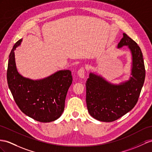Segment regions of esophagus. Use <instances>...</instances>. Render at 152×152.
Returning a JSON list of instances; mask_svg holds the SVG:
<instances>
[{"instance_id":"obj_1","label":"esophagus","mask_w":152,"mask_h":152,"mask_svg":"<svg viewBox=\"0 0 152 152\" xmlns=\"http://www.w3.org/2000/svg\"><path fill=\"white\" fill-rule=\"evenodd\" d=\"M77 75L81 78H84L85 77V69L84 67H81L78 71H77Z\"/></svg>"}]
</instances>
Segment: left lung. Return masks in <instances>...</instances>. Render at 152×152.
I'll return each instance as SVG.
<instances>
[{
	"instance_id": "8db88e82",
	"label": "left lung",
	"mask_w": 152,
	"mask_h": 152,
	"mask_svg": "<svg viewBox=\"0 0 152 152\" xmlns=\"http://www.w3.org/2000/svg\"><path fill=\"white\" fill-rule=\"evenodd\" d=\"M118 45L128 46L132 55L131 76L119 84L107 81L94 72L86 81V102L88 113L103 122H112L130 112L137 103L145 79L142 53L137 43L126 34Z\"/></svg>"
}]
</instances>
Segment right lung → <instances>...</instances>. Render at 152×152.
<instances>
[{"label": "right lung", "mask_w": 152, "mask_h": 152, "mask_svg": "<svg viewBox=\"0 0 152 152\" xmlns=\"http://www.w3.org/2000/svg\"><path fill=\"white\" fill-rule=\"evenodd\" d=\"M22 41V38L14 45L10 54L7 71L8 87L23 113L39 122L54 121L64 110L66 96L72 82L71 71L61 70L35 80L22 76L17 69L14 52Z\"/></svg>", "instance_id": "1"}]
</instances>
